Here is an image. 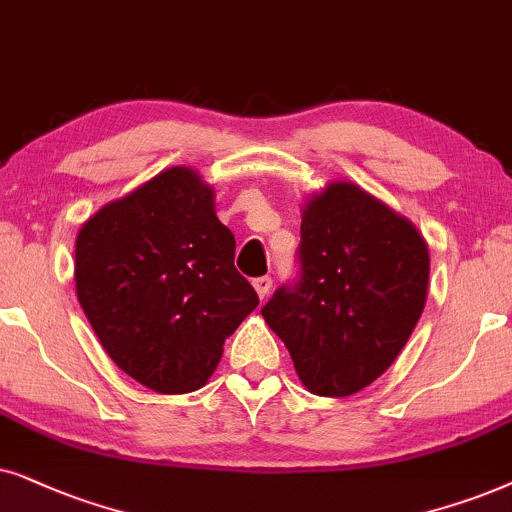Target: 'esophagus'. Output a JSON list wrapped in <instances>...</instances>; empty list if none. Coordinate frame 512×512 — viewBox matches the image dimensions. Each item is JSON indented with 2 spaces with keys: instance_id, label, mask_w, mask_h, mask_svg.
<instances>
[{
  "instance_id": "obj_1",
  "label": "esophagus",
  "mask_w": 512,
  "mask_h": 512,
  "mask_svg": "<svg viewBox=\"0 0 512 512\" xmlns=\"http://www.w3.org/2000/svg\"><path fill=\"white\" fill-rule=\"evenodd\" d=\"M252 285H255L257 295L264 299L269 295V290H271V285H274V281H271V276H260V278H255V281H252Z\"/></svg>"
}]
</instances>
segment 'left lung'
Wrapping results in <instances>:
<instances>
[{
	"label": "left lung",
	"mask_w": 512,
	"mask_h": 512,
	"mask_svg": "<svg viewBox=\"0 0 512 512\" xmlns=\"http://www.w3.org/2000/svg\"><path fill=\"white\" fill-rule=\"evenodd\" d=\"M299 274L264 304L302 384L344 398L381 377L426 304L428 248L405 217L356 185L332 182L309 201Z\"/></svg>",
	"instance_id": "8db88e82"
}]
</instances>
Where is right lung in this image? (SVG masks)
<instances>
[{
  "instance_id": "right-lung-1",
  "label": "right lung",
  "mask_w": 512,
  "mask_h": 512,
  "mask_svg": "<svg viewBox=\"0 0 512 512\" xmlns=\"http://www.w3.org/2000/svg\"><path fill=\"white\" fill-rule=\"evenodd\" d=\"M77 297L107 356L156 393L206 384L260 297L234 267L213 189L168 168L100 208L77 236Z\"/></svg>"
}]
</instances>
